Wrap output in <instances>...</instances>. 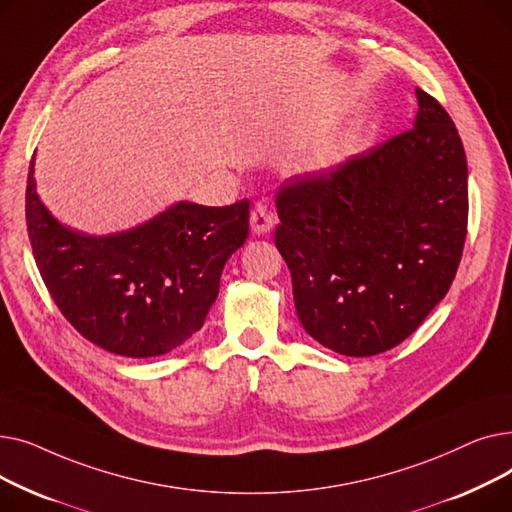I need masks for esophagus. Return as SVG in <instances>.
<instances>
[{
	"mask_svg": "<svg viewBox=\"0 0 512 512\" xmlns=\"http://www.w3.org/2000/svg\"><path fill=\"white\" fill-rule=\"evenodd\" d=\"M274 226V213L265 203H257L251 211V228L255 234L270 232Z\"/></svg>",
	"mask_w": 512,
	"mask_h": 512,
	"instance_id": "esophagus-1",
	"label": "esophagus"
}]
</instances>
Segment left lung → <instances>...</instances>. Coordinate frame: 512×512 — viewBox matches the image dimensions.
Segmentation results:
<instances>
[{
	"mask_svg": "<svg viewBox=\"0 0 512 512\" xmlns=\"http://www.w3.org/2000/svg\"><path fill=\"white\" fill-rule=\"evenodd\" d=\"M415 126L342 164L288 178L276 247L311 338L371 357L409 338L446 297L469 218L467 157L452 118L417 89Z\"/></svg>",
	"mask_w": 512,
	"mask_h": 512,
	"instance_id": "8db88e82",
	"label": "left lung"
}]
</instances>
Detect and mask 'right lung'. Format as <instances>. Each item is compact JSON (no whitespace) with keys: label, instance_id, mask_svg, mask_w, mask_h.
Listing matches in <instances>:
<instances>
[{"label":"right lung","instance_id":"add662e5","mask_svg":"<svg viewBox=\"0 0 512 512\" xmlns=\"http://www.w3.org/2000/svg\"><path fill=\"white\" fill-rule=\"evenodd\" d=\"M26 180V230L39 274L70 326L122 357L166 355L201 330L228 257L249 236V199L176 203L110 236L64 228Z\"/></svg>","mask_w":512,"mask_h":512}]
</instances>
